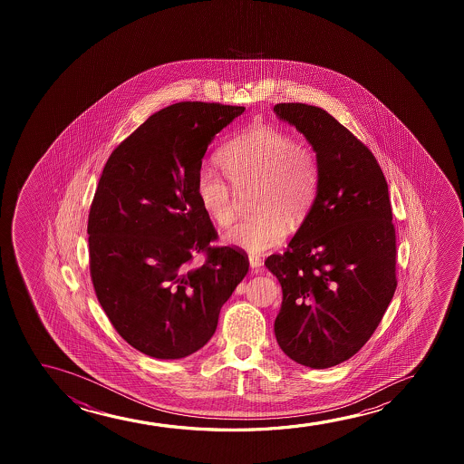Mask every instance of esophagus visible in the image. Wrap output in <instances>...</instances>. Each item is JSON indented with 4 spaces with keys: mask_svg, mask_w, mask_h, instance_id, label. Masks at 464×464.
<instances>
[{
    "mask_svg": "<svg viewBox=\"0 0 464 464\" xmlns=\"http://www.w3.org/2000/svg\"><path fill=\"white\" fill-rule=\"evenodd\" d=\"M248 263H250V267H252L254 271H258L261 265H263L260 256H256V255H250V256H248Z\"/></svg>",
    "mask_w": 464,
    "mask_h": 464,
    "instance_id": "1",
    "label": "esophagus"
}]
</instances>
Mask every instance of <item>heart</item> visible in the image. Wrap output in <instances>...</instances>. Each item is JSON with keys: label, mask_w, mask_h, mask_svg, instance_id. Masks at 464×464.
I'll use <instances>...</instances> for the list:
<instances>
[{"label": "heart", "mask_w": 464, "mask_h": 464, "mask_svg": "<svg viewBox=\"0 0 464 464\" xmlns=\"http://www.w3.org/2000/svg\"><path fill=\"white\" fill-rule=\"evenodd\" d=\"M218 165L236 191L255 188L254 214L225 233V242L248 254L277 247L309 216L318 187V163L311 147L273 125H252L218 152ZM197 198L204 214L218 227L235 218L233 190L228 182L201 168Z\"/></svg>", "instance_id": "1"}]
</instances>
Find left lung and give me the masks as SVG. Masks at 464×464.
<instances>
[{
	"mask_svg": "<svg viewBox=\"0 0 464 464\" xmlns=\"http://www.w3.org/2000/svg\"><path fill=\"white\" fill-rule=\"evenodd\" d=\"M274 112L317 153L309 216L267 269L282 285L274 324L293 362L331 368L355 355L381 324L398 285L388 185L372 152L317 106L280 102Z\"/></svg>",
	"mask_w": 464,
	"mask_h": 464,
	"instance_id": "1",
	"label": "left lung"
}]
</instances>
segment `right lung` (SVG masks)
Instances as JSON below:
<instances>
[{"mask_svg": "<svg viewBox=\"0 0 464 464\" xmlns=\"http://www.w3.org/2000/svg\"><path fill=\"white\" fill-rule=\"evenodd\" d=\"M246 111L182 102L150 115L111 153L89 214L96 298L131 347L160 360L195 353L248 271L246 254L212 247L197 198L210 140ZM204 253L201 266H193Z\"/></svg>", "mask_w": 464, "mask_h": 464, "instance_id": "add662e5", "label": "right lung"}]
</instances>
